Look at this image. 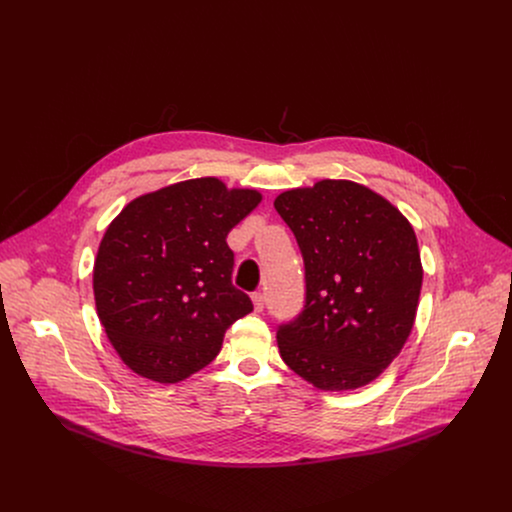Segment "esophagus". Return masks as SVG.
<instances>
[{"mask_svg":"<svg viewBox=\"0 0 512 512\" xmlns=\"http://www.w3.org/2000/svg\"><path fill=\"white\" fill-rule=\"evenodd\" d=\"M251 299H253V305H255V310H257V312H261V310L265 308V295H263L261 291L253 293V297H251Z\"/></svg>","mask_w":512,"mask_h":512,"instance_id":"esophagus-1","label":"esophagus"}]
</instances>
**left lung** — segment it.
<instances>
[{
  "label": "left lung",
  "mask_w": 512,
  "mask_h": 512,
  "mask_svg": "<svg viewBox=\"0 0 512 512\" xmlns=\"http://www.w3.org/2000/svg\"><path fill=\"white\" fill-rule=\"evenodd\" d=\"M305 261V310L277 332L285 364L318 390L374 382L415 322L423 267L406 215L350 180H320L275 200Z\"/></svg>",
  "instance_id": "8db88e82"
}]
</instances>
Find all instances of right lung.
<instances>
[{"instance_id":"obj_1","label":"right lung","mask_w":512,"mask_h":512,"mask_svg":"<svg viewBox=\"0 0 512 512\" xmlns=\"http://www.w3.org/2000/svg\"><path fill=\"white\" fill-rule=\"evenodd\" d=\"M263 196L196 178L144 194L106 227L93 269L97 314L138 376L176 384L207 366L253 310L233 287L227 233Z\"/></svg>"}]
</instances>
